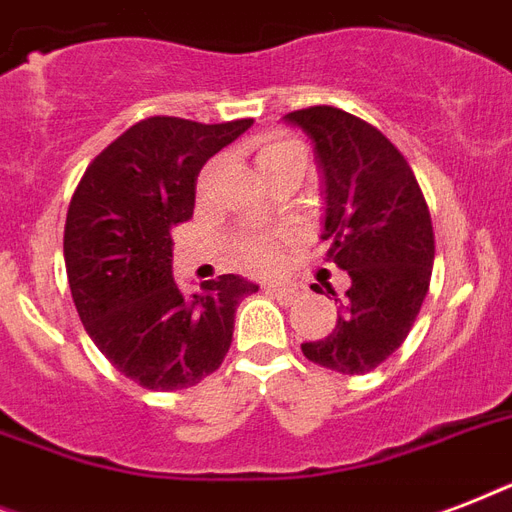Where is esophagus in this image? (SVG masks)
<instances>
[{"label":"esophagus","mask_w":512,"mask_h":512,"mask_svg":"<svg viewBox=\"0 0 512 512\" xmlns=\"http://www.w3.org/2000/svg\"><path fill=\"white\" fill-rule=\"evenodd\" d=\"M268 292H271L276 300H281V303H295L297 297L303 295V287H300V284H271Z\"/></svg>","instance_id":"obj_1"}]
</instances>
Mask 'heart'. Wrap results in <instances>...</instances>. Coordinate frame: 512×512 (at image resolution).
Listing matches in <instances>:
<instances>
[{
    "instance_id": "heart-1",
    "label": "heart",
    "mask_w": 512,
    "mask_h": 512,
    "mask_svg": "<svg viewBox=\"0 0 512 512\" xmlns=\"http://www.w3.org/2000/svg\"><path fill=\"white\" fill-rule=\"evenodd\" d=\"M305 162H308L305 146L300 140L287 138V135H271V138L263 140V146L257 148V167H260V172H271L276 167H284V164ZM279 257V244L271 239L247 241L244 249H241V263H244V268L257 273L273 271L279 265Z\"/></svg>"
}]
</instances>
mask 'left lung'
I'll list each match as a JSON object with an SVG mask.
<instances>
[{
    "mask_svg": "<svg viewBox=\"0 0 512 512\" xmlns=\"http://www.w3.org/2000/svg\"><path fill=\"white\" fill-rule=\"evenodd\" d=\"M284 122L313 140L321 239H329L327 260L350 276L342 297L324 284L340 303L337 324L324 340L303 342V353L332 372L364 374L401 348L428 295L436 255L428 204L401 151L358 116L313 106Z\"/></svg>",
    "mask_w": 512,
    "mask_h": 512,
    "instance_id": "left-lung-1",
    "label": "left lung"
}]
</instances>
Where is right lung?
Segmentation results:
<instances>
[{
  "instance_id": "1",
  "label": "right lung",
  "mask_w": 512,
  "mask_h": 512,
  "mask_svg": "<svg viewBox=\"0 0 512 512\" xmlns=\"http://www.w3.org/2000/svg\"><path fill=\"white\" fill-rule=\"evenodd\" d=\"M252 119L199 124L151 116L87 167L68 204L63 257L87 335L148 390H183L223 364L233 316L257 284L225 273L185 295L172 276V225L193 215L196 177Z\"/></svg>"
}]
</instances>
